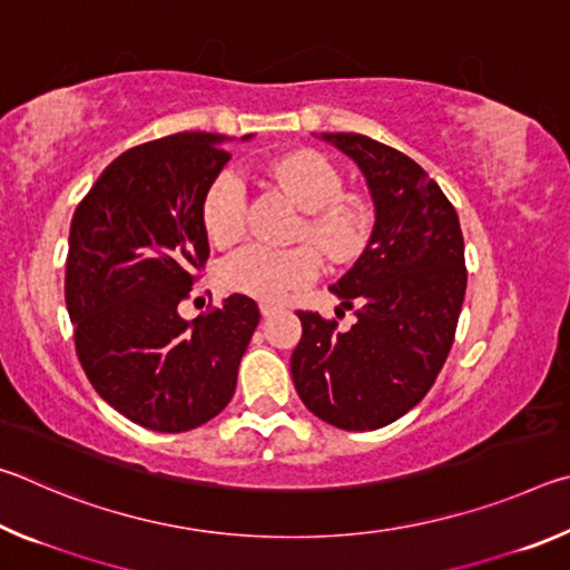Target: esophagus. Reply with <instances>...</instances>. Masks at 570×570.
Listing matches in <instances>:
<instances>
[{
  "instance_id": "esophagus-1",
  "label": "esophagus",
  "mask_w": 570,
  "mask_h": 570,
  "mask_svg": "<svg viewBox=\"0 0 570 570\" xmlns=\"http://www.w3.org/2000/svg\"><path fill=\"white\" fill-rule=\"evenodd\" d=\"M258 308H262V316H272L276 312H282V306L274 304V302H262V304H258Z\"/></svg>"
}]
</instances>
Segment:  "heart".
Masks as SVG:
<instances>
[{
  "label": "heart",
  "instance_id": "heart-1",
  "mask_svg": "<svg viewBox=\"0 0 570 570\" xmlns=\"http://www.w3.org/2000/svg\"><path fill=\"white\" fill-rule=\"evenodd\" d=\"M266 176L306 210L298 236L312 240L332 262H350L370 238L372 214L354 193H342V173L316 150H294L272 160ZM204 228L210 244L234 246L246 230V186L238 173L224 170L204 198ZM320 276V256L308 246H246L218 268V282L234 294L282 302Z\"/></svg>",
  "mask_w": 570,
  "mask_h": 570
}]
</instances>
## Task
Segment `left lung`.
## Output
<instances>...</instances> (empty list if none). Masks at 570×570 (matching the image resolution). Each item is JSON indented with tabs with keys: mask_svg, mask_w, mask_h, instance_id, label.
Returning a JSON list of instances; mask_svg holds the SVG:
<instances>
[{
	"mask_svg": "<svg viewBox=\"0 0 570 570\" xmlns=\"http://www.w3.org/2000/svg\"><path fill=\"white\" fill-rule=\"evenodd\" d=\"M360 166L374 204L362 256L330 286L356 322L296 312L298 397L334 428L364 432L400 420L435 384L465 298V240L445 193L417 163L360 132H322ZM336 308V314H344Z\"/></svg>",
	"mask_w": 570,
	"mask_h": 570,
	"instance_id": "obj_1",
	"label": "left lung"
}]
</instances>
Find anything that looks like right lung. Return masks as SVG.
Wrapping results in <instances>:
<instances>
[{"label":"right lung","mask_w":570,"mask_h":570,"mask_svg":"<svg viewBox=\"0 0 570 570\" xmlns=\"http://www.w3.org/2000/svg\"><path fill=\"white\" fill-rule=\"evenodd\" d=\"M226 140L176 132L125 150L72 216L65 302L77 360L110 407L153 432H188L226 407L262 316L244 294L193 322L178 314L210 254L200 208L230 160Z\"/></svg>","instance_id":"add662e5"}]
</instances>
